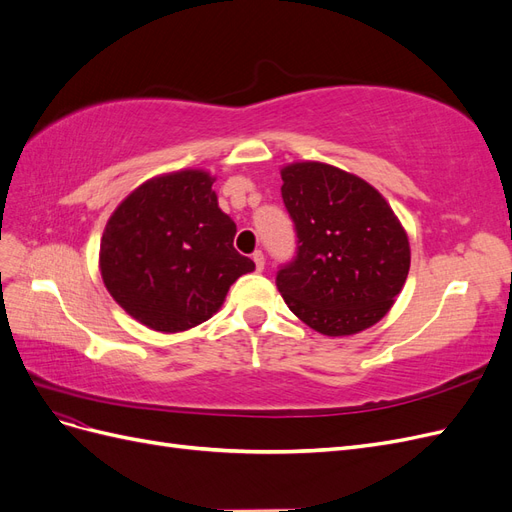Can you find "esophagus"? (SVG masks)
<instances>
[{
  "label": "esophagus",
  "mask_w": 512,
  "mask_h": 512,
  "mask_svg": "<svg viewBox=\"0 0 512 512\" xmlns=\"http://www.w3.org/2000/svg\"><path fill=\"white\" fill-rule=\"evenodd\" d=\"M252 260H254V265H256V271H262V269H265V254H262L260 250H256V252H254Z\"/></svg>",
  "instance_id": "34e87169"
}]
</instances>
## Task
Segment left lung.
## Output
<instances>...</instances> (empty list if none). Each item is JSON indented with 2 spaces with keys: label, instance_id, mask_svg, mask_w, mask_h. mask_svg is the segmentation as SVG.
<instances>
[{
  "label": "left lung",
  "instance_id": "8db88e82",
  "mask_svg": "<svg viewBox=\"0 0 512 512\" xmlns=\"http://www.w3.org/2000/svg\"><path fill=\"white\" fill-rule=\"evenodd\" d=\"M297 250L277 271L286 305L322 335H352L389 312L406 284L410 243L363 179L320 162L282 170Z\"/></svg>",
  "mask_w": 512,
  "mask_h": 512
}]
</instances>
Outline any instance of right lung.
<instances>
[{"instance_id": "obj_1", "label": "right lung", "mask_w": 512, "mask_h": 512, "mask_svg": "<svg viewBox=\"0 0 512 512\" xmlns=\"http://www.w3.org/2000/svg\"><path fill=\"white\" fill-rule=\"evenodd\" d=\"M203 170L156 177L111 215L100 271L111 297L149 329L177 333L209 320L230 284L254 271L232 239L237 226L218 207Z\"/></svg>"}]
</instances>
